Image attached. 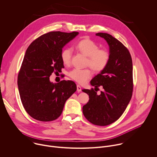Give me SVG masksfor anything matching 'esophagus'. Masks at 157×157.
Instances as JSON below:
<instances>
[{"instance_id":"1","label":"esophagus","mask_w":157,"mask_h":157,"mask_svg":"<svg viewBox=\"0 0 157 157\" xmlns=\"http://www.w3.org/2000/svg\"><path fill=\"white\" fill-rule=\"evenodd\" d=\"M77 91L78 92L81 91V86L79 85H77Z\"/></svg>"}]
</instances>
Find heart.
Segmentation results:
<instances>
[{"instance_id": "1", "label": "heart", "mask_w": 157, "mask_h": 157, "mask_svg": "<svg viewBox=\"0 0 157 157\" xmlns=\"http://www.w3.org/2000/svg\"><path fill=\"white\" fill-rule=\"evenodd\" d=\"M78 50L87 57V65L96 72L103 71L108 65L110 59V54L105 49H99L98 44L94 41L86 38L81 40L77 44ZM73 56V50L66 48L61 53V59L64 64L71 63ZM69 76L79 84H85L92 76V72L89 69L75 68L69 73Z\"/></svg>"}]
</instances>
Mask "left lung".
<instances>
[{"mask_svg":"<svg viewBox=\"0 0 157 157\" xmlns=\"http://www.w3.org/2000/svg\"><path fill=\"white\" fill-rule=\"evenodd\" d=\"M96 35L107 41L110 59L106 68L90 82L95 88L102 85L104 91L98 95L93 89L82 90L89 98V102L82 107V113L91 123L104 126L119 119L131 99L133 66L130 54L121 41L106 33Z\"/></svg>","mask_w":157,"mask_h":157,"instance_id":"8db88e82","label":"left lung"}]
</instances>
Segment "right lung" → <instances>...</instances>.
Returning <instances> with one entry per match:
<instances>
[{
	"label": "right lung",
	"mask_w": 157,
	"mask_h": 157,
	"mask_svg": "<svg viewBox=\"0 0 157 157\" xmlns=\"http://www.w3.org/2000/svg\"><path fill=\"white\" fill-rule=\"evenodd\" d=\"M78 32H51L42 35L28 47L18 75L20 99L27 113L33 119L48 122L62 113L64 104L77 89L72 81L58 83L50 81L53 73L64 67L61 53Z\"/></svg>",
	"instance_id": "right-lung-1"
}]
</instances>
